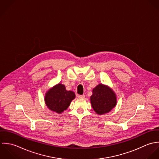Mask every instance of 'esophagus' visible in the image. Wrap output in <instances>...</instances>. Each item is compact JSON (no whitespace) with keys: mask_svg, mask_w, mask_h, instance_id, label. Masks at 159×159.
Here are the masks:
<instances>
[{"mask_svg":"<svg viewBox=\"0 0 159 159\" xmlns=\"http://www.w3.org/2000/svg\"><path fill=\"white\" fill-rule=\"evenodd\" d=\"M78 97H79V98H84L85 97V95H78Z\"/></svg>","mask_w":159,"mask_h":159,"instance_id":"obj_1","label":"esophagus"}]
</instances>
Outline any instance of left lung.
Returning <instances> with one entry per match:
<instances>
[{
	"mask_svg": "<svg viewBox=\"0 0 159 159\" xmlns=\"http://www.w3.org/2000/svg\"><path fill=\"white\" fill-rule=\"evenodd\" d=\"M90 100L94 111L99 115L111 111L117 102L116 96L114 92L102 84H99L93 89Z\"/></svg>",
	"mask_w": 159,
	"mask_h": 159,
	"instance_id": "obj_1",
	"label": "left lung"
}]
</instances>
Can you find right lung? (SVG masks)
<instances>
[{
  "mask_svg": "<svg viewBox=\"0 0 159 159\" xmlns=\"http://www.w3.org/2000/svg\"><path fill=\"white\" fill-rule=\"evenodd\" d=\"M75 97L73 92L67 91L64 85L59 84L48 91L45 101L50 110L60 114L67 109Z\"/></svg>",
  "mask_w": 159,
  "mask_h": 159,
  "instance_id": "1",
  "label": "right lung"
}]
</instances>
